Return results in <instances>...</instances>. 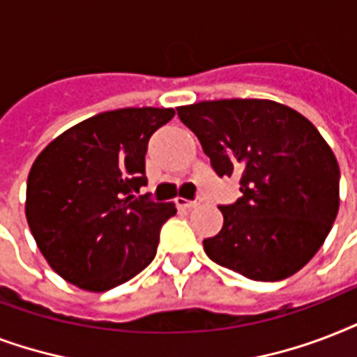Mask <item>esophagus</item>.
<instances>
[{"instance_id": "34e87169", "label": "esophagus", "mask_w": 357, "mask_h": 357, "mask_svg": "<svg viewBox=\"0 0 357 357\" xmlns=\"http://www.w3.org/2000/svg\"><path fill=\"white\" fill-rule=\"evenodd\" d=\"M176 204L178 206H182V208H195V206H199L201 204V199H195V201H186V199H176Z\"/></svg>"}]
</instances>
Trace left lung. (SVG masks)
I'll list each match as a JSON object with an SVG mask.
<instances>
[{
	"instance_id": "obj_1",
	"label": "left lung",
	"mask_w": 357,
	"mask_h": 357,
	"mask_svg": "<svg viewBox=\"0 0 357 357\" xmlns=\"http://www.w3.org/2000/svg\"><path fill=\"white\" fill-rule=\"evenodd\" d=\"M218 176L242 197L220 206L204 253L253 281H281L324 244L339 210V164L311 121L273 100L231 98L176 107Z\"/></svg>"
}]
</instances>
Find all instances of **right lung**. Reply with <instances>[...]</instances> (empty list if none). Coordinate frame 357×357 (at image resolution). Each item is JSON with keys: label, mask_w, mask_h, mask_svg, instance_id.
<instances>
[{"label": "right lung", "mask_w": 357, "mask_h": 357, "mask_svg": "<svg viewBox=\"0 0 357 357\" xmlns=\"http://www.w3.org/2000/svg\"><path fill=\"white\" fill-rule=\"evenodd\" d=\"M173 107L98 113L57 135L33 162L26 218L38 250L61 278L109 291L147 268L160 229L176 208L139 195L151 135Z\"/></svg>", "instance_id": "obj_1"}]
</instances>
